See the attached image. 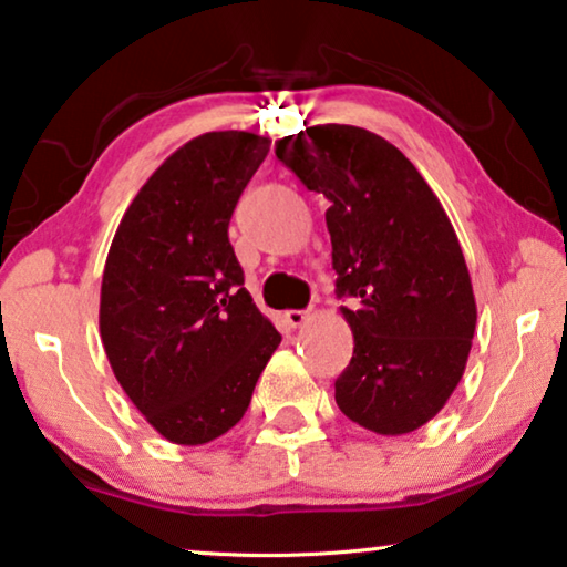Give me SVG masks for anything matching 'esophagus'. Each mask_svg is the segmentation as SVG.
<instances>
[{
	"label": "esophagus",
	"mask_w": 567,
	"mask_h": 567,
	"mask_svg": "<svg viewBox=\"0 0 567 567\" xmlns=\"http://www.w3.org/2000/svg\"><path fill=\"white\" fill-rule=\"evenodd\" d=\"M309 320V309H289V312H284V322L289 324V328H301Z\"/></svg>",
	"instance_id": "34e87169"
}]
</instances>
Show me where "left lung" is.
Instances as JSON below:
<instances>
[{
  "mask_svg": "<svg viewBox=\"0 0 567 567\" xmlns=\"http://www.w3.org/2000/svg\"><path fill=\"white\" fill-rule=\"evenodd\" d=\"M276 157L324 212L353 355L336 379L346 417L379 436L421 429L467 367L477 305L460 239L436 193L398 146L324 123L276 142Z\"/></svg>",
  "mask_w": 567,
  "mask_h": 567,
  "instance_id": "1",
  "label": "left lung"
}]
</instances>
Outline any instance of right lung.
Masks as SVG:
<instances>
[{
	"label": "right lung",
	"mask_w": 567,
	"mask_h": 567,
	"mask_svg": "<svg viewBox=\"0 0 567 567\" xmlns=\"http://www.w3.org/2000/svg\"><path fill=\"white\" fill-rule=\"evenodd\" d=\"M270 138L208 131L169 154L123 214L100 286V338L159 436L200 446L243 421L281 343L255 307L229 219Z\"/></svg>",
	"instance_id": "obj_1"
}]
</instances>
